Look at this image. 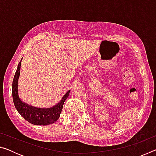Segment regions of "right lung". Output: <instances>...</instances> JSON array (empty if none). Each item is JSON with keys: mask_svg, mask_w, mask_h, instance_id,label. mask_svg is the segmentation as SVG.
Returning <instances> with one entry per match:
<instances>
[{"mask_svg": "<svg viewBox=\"0 0 156 156\" xmlns=\"http://www.w3.org/2000/svg\"><path fill=\"white\" fill-rule=\"evenodd\" d=\"M20 65L21 62L18 65L12 83V97L16 109L26 120L33 125H48L55 122L60 117L63 105L69 96L70 90L65 94L58 103L53 107L41 109L28 105L21 101L18 94V81L20 76Z\"/></svg>", "mask_w": 156, "mask_h": 156, "instance_id": "obj_1", "label": "right lung"}]
</instances>
